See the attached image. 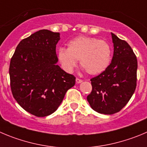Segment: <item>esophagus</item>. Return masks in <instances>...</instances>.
<instances>
[{
	"label": "esophagus",
	"instance_id": "1",
	"mask_svg": "<svg viewBox=\"0 0 147 147\" xmlns=\"http://www.w3.org/2000/svg\"><path fill=\"white\" fill-rule=\"evenodd\" d=\"M83 82V80L81 79H79V78H76V83H80Z\"/></svg>",
	"mask_w": 147,
	"mask_h": 147
}]
</instances>
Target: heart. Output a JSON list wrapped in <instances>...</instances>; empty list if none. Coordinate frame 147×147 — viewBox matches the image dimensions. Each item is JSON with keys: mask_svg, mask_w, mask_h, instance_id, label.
Returning <instances> with one entry per match:
<instances>
[{"mask_svg": "<svg viewBox=\"0 0 147 147\" xmlns=\"http://www.w3.org/2000/svg\"><path fill=\"white\" fill-rule=\"evenodd\" d=\"M59 61L63 69L68 72L73 71L80 60V65L89 75H98L109 65L112 49L107 42L96 38L79 36L68 42L67 49L58 50Z\"/></svg>", "mask_w": 147, "mask_h": 147, "instance_id": "b5f03b06", "label": "heart"}]
</instances>
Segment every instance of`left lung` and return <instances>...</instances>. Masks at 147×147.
Here are the masks:
<instances>
[{
  "mask_svg": "<svg viewBox=\"0 0 147 147\" xmlns=\"http://www.w3.org/2000/svg\"><path fill=\"white\" fill-rule=\"evenodd\" d=\"M114 46L112 62L103 72L90 79L92 91L87 96L96 112L105 115L118 112L131 99L136 87L138 63L126 41L111 33Z\"/></svg>",
  "mask_w": 147,
  "mask_h": 147,
  "instance_id": "obj_1",
  "label": "left lung"
}]
</instances>
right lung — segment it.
Segmentation results:
<instances>
[{"instance_id":"right-lung-1","label":"right lung","mask_w":147,"mask_h":147,"mask_svg":"<svg viewBox=\"0 0 147 147\" xmlns=\"http://www.w3.org/2000/svg\"><path fill=\"white\" fill-rule=\"evenodd\" d=\"M59 32L40 30L18 44L9 67L13 98L24 110L46 117L58 109L75 77L57 64Z\"/></svg>"}]
</instances>
